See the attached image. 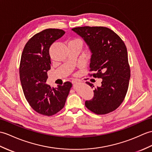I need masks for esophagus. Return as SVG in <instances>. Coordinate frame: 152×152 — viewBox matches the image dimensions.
Returning a JSON list of instances; mask_svg holds the SVG:
<instances>
[{"mask_svg":"<svg viewBox=\"0 0 152 152\" xmlns=\"http://www.w3.org/2000/svg\"><path fill=\"white\" fill-rule=\"evenodd\" d=\"M80 82V80H77V79H76V80H75L74 81H72V83L74 84H77V83H78Z\"/></svg>","mask_w":152,"mask_h":152,"instance_id":"1","label":"esophagus"}]
</instances>
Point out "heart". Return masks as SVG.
Returning <instances> with one entry per match:
<instances>
[{
    "mask_svg": "<svg viewBox=\"0 0 152 152\" xmlns=\"http://www.w3.org/2000/svg\"><path fill=\"white\" fill-rule=\"evenodd\" d=\"M72 41H80V40H79V39H74V40H72Z\"/></svg>",
    "mask_w": 152,
    "mask_h": 152,
    "instance_id": "b5f03b06",
    "label": "heart"
}]
</instances>
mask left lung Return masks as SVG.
<instances>
[{
    "label": "left lung",
    "mask_w": 152,
    "mask_h": 152,
    "mask_svg": "<svg viewBox=\"0 0 152 152\" xmlns=\"http://www.w3.org/2000/svg\"><path fill=\"white\" fill-rule=\"evenodd\" d=\"M82 37L91 52V76L102 78L100 87L95 88L92 100L85 105L97 115L115 111L124 101L128 89L130 68L128 52L121 38L103 26H82L72 29ZM91 87L93 83L86 82Z\"/></svg>",
    "instance_id": "1"
}]
</instances>
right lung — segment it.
Here are the masks:
<instances>
[{"instance_id":"right-lung-1","label":"right lung","mask_w":152,"mask_h":152,"mask_svg":"<svg viewBox=\"0 0 152 152\" xmlns=\"http://www.w3.org/2000/svg\"><path fill=\"white\" fill-rule=\"evenodd\" d=\"M65 31L48 28L39 32L28 41L21 56L19 75L27 102L38 113L52 116L63 108L72 83L51 87L46 83L50 69V46L65 34Z\"/></svg>"}]
</instances>
